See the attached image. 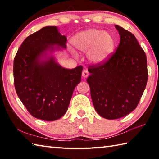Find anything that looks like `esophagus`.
I'll return each instance as SVG.
<instances>
[{"mask_svg": "<svg viewBox=\"0 0 159 159\" xmlns=\"http://www.w3.org/2000/svg\"><path fill=\"white\" fill-rule=\"evenodd\" d=\"M88 75H89V73H88V71H87V70H84V71H83L82 76L83 78H87L88 76Z\"/></svg>", "mask_w": 159, "mask_h": 159, "instance_id": "obj_1", "label": "esophagus"}]
</instances>
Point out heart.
<instances>
[{
	"instance_id": "heart-1",
	"label": "heart",
	"mask_w": 159,
	"mask_h": 159,
	"mask_svg": "<svg viewBox=\"0 0 159 159\" xmlns=\"http://www.w3.org/2000/svg\"><path fill=\"white\" fill-rule=\"evenodd\" d=\"M74 47L79 52H87V58L93 64H102L108 61L115 50L114 36L99 29H88L78 33L72 39ZM72 55H77L73 48H69Z\"/></svg>"
}]
</instances>
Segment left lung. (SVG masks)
Here are the masks:
<instances>
[{"mask_svg":"<svg viewBox=\"0 0 159 159\" xmlns=\"http://www.w3.org/2000/svg\"><path fill=\"white\" fill-rule=\"evenodd\" d=\"M120 43L108 61L89 66L87 82L94 107L107 119L125 116L136 108L146 88L147 57L135 36L115 25Z\"/></svg>","mask_w":159,"mask_h":159,"instance_id":"obj_1","label":"left lung"}]
</instances>
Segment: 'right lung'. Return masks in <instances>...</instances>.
Instances as JSON below:
<instances>
[{"label":"right lung","instance_id":"add662e5","mask_svg":"<svg viewBox=\"0 0 159 159\" xmlns=\"http://www.w3.org/2000/svg\"><path fill=\"white\" fill-rule=\"evenodd\" d=\"M66 38L57 26H48L29 36L14 60V84L28 111L39 119L52 121L65 114L83 66H61L53 53L66 48Z\"/></svg>","mask_w":159,"mask_h":159}]
</instances>
